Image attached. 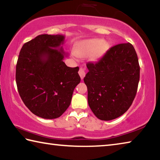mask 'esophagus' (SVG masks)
<instances>
[{"mask_svg":"<svg viewBox=\"0 0 160 160\" xmlns=\"http://www.w3.org/2000/svg\"><path fill=\"white\" fill-rule=\"evenodd\" d=\"M78 73H79L81 79L82 80L84 77H85V69L84 68H80V70H79V72H78Z\"/></svg>","mask_w":160,"mask_h":160,"instance_id":"esophagus-1","label":"esophagus"}]
</instances>
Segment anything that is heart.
<instances>
[{"label":"heart","mask_w":160,"mask_h":160,"mask_svg":"<svg viewBox=\"0 0 160 160\" xmlns=\"http://www.w3.org/2000/svg\"><path fill=\"white\" fill-rule=\"evenodd\" d=\"M108 47V43L104 40L99 39H85L75 46L72 54L74 57H90L92 60H96L106 52Z\"/></svg>","instance_id":"obj_1"}]
</instances>
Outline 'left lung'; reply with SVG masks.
I'll return each mask as SVG.
<instances>
[{"mask_svg":"<svg viewBox=\"0 0 160 160\" xmlns=\"http://www.w3.org/2000/svg\"><path fill=\"white\" fill-rule=\"evenodd\" d=\"M84 78L91 110L102 121L123 115L131 106L137 92L140 66L131 44H120L109 48L97 63L87 64Z\"/></svg>","mask_w":160,"mask_h":160,"instance_id":"obj_1","label":"left lung"}]
</instances>
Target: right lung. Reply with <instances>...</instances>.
<instances>
[{
    "label": "right lung",
    "instance_id": "1",
    "mask_svg": "<svg viewBox=\"0 0 160 160\" xmlns=\"http://www.w3.org/2000/svg\"><path fill=\"white\" fill-rule=\"evenodd\" d=\"M63 34H41L22 47L16 66V83L24 104L39 117H60L70 106L80 82L79 68L68 67Z\"/></svg>",
    "mask_w": 160,
    "mask_h": 160
}]
</instances>
